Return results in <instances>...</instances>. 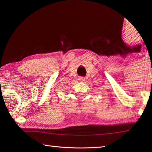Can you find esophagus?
I'll return each instance as SVG.
<instances>
[{
    "mask_svg": "<svg viewBox=\"0 0 152 152\" xmlns=\"http://www.w3.org/2000/svg\"><path fill=\"white\" fill-rule=\"evenodd\" d=\"M79 80H80V81H81V82H83L85 80V78H84V77H80V78H79Z\"/></svg>",
    "mask_w": 152,
    "mask_h": 152,
    "instance_id": "esophagus-1",
    "label": "esophagus"
}]
</instances>
